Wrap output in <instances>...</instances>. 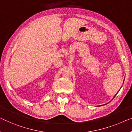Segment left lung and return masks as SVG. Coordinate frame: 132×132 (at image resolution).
Instances as JSON below:
<instances>
[{
	"mask_svg": "<svg viewBox=\"0 0 132 132\" xmlns=\"http://www.w3.org/2000/svg\"><path fill=\"white\" fill-rule=\"evenodd\" d=\"M118 92H119V91H118ZM118 92H117V93H118ZM116 95H115V96H116ZM115 96H114V97H115Z\"/></svg>",
	"mask_w": 132,
	"mask_h": 132,
	"instance_id": "obj_1",
	"label": "left lung"
}]
</instances>
